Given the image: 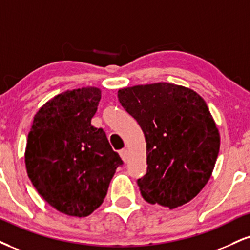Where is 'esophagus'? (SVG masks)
Listing matches in <instances>:
<instances>
[{
	"label": "esophagus",
	"mask_w": 250,
	"mask_h": 250,
	"mask_svg": "<svg viewBox=\"0 0 250 250\" xmlns=\"http://www.w3.org/2000/svg\"><path fill=\"white\" fill-rule=\"evenodd\" d=\"M120 156H121L122 161L123 162H127L128 158H129V154H128V150L127 149H123L120 151Z\"/></svg>",
	"instance_id": "1"
}]
</instances>
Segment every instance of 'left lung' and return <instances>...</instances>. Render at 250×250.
Masks as SVG:
<instances>
[{"mask_svg":"<svg viewBox=\"0 0 250 250\" xmlns=\"http://www.w3.org/2000/svg\"><path fill=\"white\" fill-rule=\"evenodd\" d=\"M120 104L146 143V173L137 180L144 200L170 209L191 201L211 178L220 134L205 100L169 83L125 87Z\"/></svg>","mask_w":250,"mask_h":250,"instance_id":"8db88e82","label":"left lung"}]
</instances>
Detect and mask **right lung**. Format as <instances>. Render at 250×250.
Instances as JSON below:
<instances>
[{"label":"right lung","mask_w":250,"mask_h":250,"mask_svg":"<svg viewBox=\"0 0 250 250\" xmlns=\"http://www.w3.org/2000/svg\"><path fill=\"white\" fill-rule=\"evenodd\" d=\"M98 87L65 91L34 117L25 148L26 172L39 194L57 211L89 215L104 203L121 158L101 128L91 125Z\"/></svg>","instance_id":"obj_1"}]
</instances>
